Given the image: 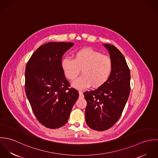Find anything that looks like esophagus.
I'll use <instances>...</instances> for the list:
<instances>
[{"label": "esophagus", "mask_w": 158, "mask_h": 158, "mask_svg": "<svg viewBox=\"0 0 158 158\" xmlns=\"http://www.w3.org/2000/svg\"><path fill=\"white\" fill-rule=\"evenodd\" d=\"M78 92H79V95H80V96L81 97H83V92H82L81 90H79V91H78Z\"/></svg>", "instance_id": "obj_1"}]
</instances>
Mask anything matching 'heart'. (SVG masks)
Instances as JSON below:
<instances>
[{
	"mask_svg": "<svg viewBox=\"0 0 158 158\" xmlns=\"http://www.w3.org/2000/svg\"><path fill=\"white\" fill-rule=\"evenodd\" d=\"M61 68L65 77L70 80L75 79L81 69L82 75L74 81L72 85L77 89H83L92 85L98 87L103 85L111 73L113 63L108 56L86 48L77 51L73 59L63 58Z\"/></svg>",
	"mask_w": 158,
	"mask_h": 158,
	"instance_id": "b5f03b06",
	"label": "heart"
}]
</instances>
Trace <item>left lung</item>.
<instances>
[{"label":"left lung","instance_id":"obj_1","mask_svg":"<svg viewBox=\"0 0 158 158\" xmlns=\"http://www.w3.org/2000/svg\"><path fill=\"white\" fill-rule=\"evenodd\" d=\"M103 45L112 60L111 73L97 89L83 93L87 102L86 122L97 131L106 130L118 121L130 92V70L125 57L115 46Z\"/></svg>","mask_w":158,"mask_h":158}]
</instances>
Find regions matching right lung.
<instances>
[{
  "instance_id": "obj_1",
  "label": "right lung",
  "mask_w": 158,
  "mask_h": 158,
  "mask_svg": "<svg viewBox=\"0 0 158 158\" xmlns=\"http://www.w3.org/2000/svg\"><path fill=\"white\" fill-rule=\"evenodd\" d=\"M72 43H48L40 46L27 62L25 90L38 120L45 127L56 129L68 122L79 97L61 68L62 57Z\"/></svg>"
}]
</instances>
